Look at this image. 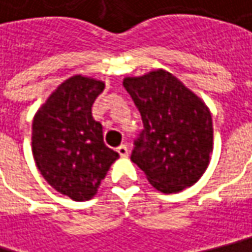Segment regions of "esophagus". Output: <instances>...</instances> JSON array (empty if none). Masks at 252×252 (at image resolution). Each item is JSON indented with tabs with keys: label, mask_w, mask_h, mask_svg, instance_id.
Returning <instances> with one entry per match:
<instances>
[{
	"label": "esophagus",
	"mask_w": 252,
	"mask_h": 252,
	"mask_svg": "<svg viewBox=\"0 0 252 252\" xmlns=\"http://www.w3.org/2000/svg\"><path fill=\"white\" fill-rule=\"evenodd\" d=\"M117 152L120 154V157H126L128 155V147H126V144H123V145H120V147L117 148Z\"/></svg>",
	"instance_id": "esophagus-1"
}]
</instances>
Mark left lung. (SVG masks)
I'll list each match as a JSON object with an SVG mask.
<instances>
[{"label":"left lung","instance_id":"8db88e82","mask_svg":"<svg viewBox=\"0 0 252 252\" xmlns=\"http://www.w3.org/2000/svg\"><path fill=\"white\" fill-rule=\"evenodd\" d=\"M123 86L144 123L131 160L162 193L194 185L207 169L213 151V123L207 105L163 69L126 77Z\"/></svg>","mask_w":252,"mask_h":252}]
</instances>
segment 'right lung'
<instances>
[{
    "instance_id": "obj_1",
    "label": "right lung",
    "mask_w": 252,
    "mask_h": 252,
    "mask_svg": "<svg viewBox=\"0 0 252 252\" xmlns=\"http://www.w3.org/2000/svg\"><path fill=\"white\" fill-rule=\"evenodd\" d=\"M104 83L76 74L64 80L32 123V154L40 175L71 200H90L118 154L105 147L92 107Z\"/></svg>"
}]
</instances>
